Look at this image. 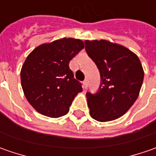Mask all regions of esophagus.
Masks as SVG:
<instances>
[{
    "mask_svg": "<svg viewBox=\"0 0 156 156\" xmlns=\"http://www.w3.org/2000/svg\"><path fill=\"white\" fill-rule=\"evenodd\" d=\"M87 87V80H85V81H83V88L84 89H86Z\"/></svg>",
    "mask_w": 156,
    "mask_h": 156,
    "instance_id": "obj_1",
    "label": "esophagus"
}]
</instances>
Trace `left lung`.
<instances>
[{"label":"left lung","instance_id":"1","mask_svg":"<svg viewBox=\"0 0 156 156\" xmlns=\"http://www.w3.org/2000/svg\"><path fill=\"white\" fill-rule=\"evenodd\" d=\"M85 49L101 75L98 92L86 94L90 115L101 122L122 116L135 103L143 82L139 58L129 48L106 40L85 41Z\"/></svg>","mask_w":156,"mask_h":156}]
</instances>
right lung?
I'll return each instance as SVG.
<instances>
[{
	"mask_svg": "<svg viewBox=\"0 0 156 156\" xmlns=\"http://www.w3.org/2000/svg\"><path fill=\"white\" fill-rule=\"evenodd\" d=\"M84 48L81 40L62 38L35 48L21 70V87L38 113L58 118L67 115L75 97L82 91L69 62Z\"/></svg>",
	"mask_w": 156,
	"mask_h": 156,
	"instance_id": "1",
	"label": "right lung"
}]
</instances>
